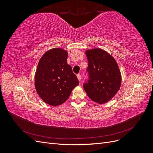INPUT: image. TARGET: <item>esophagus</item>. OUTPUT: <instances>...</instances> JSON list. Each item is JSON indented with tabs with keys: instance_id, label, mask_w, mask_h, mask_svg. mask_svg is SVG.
Segmentation results:
<instances>
[{
	"instance_id": "34e87169",
	"label": "esophagus",
	"mask_w": 153,
	"mask_h": 153,
	"mask_svg": "<svg viewBox=\"0 0 153 153\" xmlns=\"http://www.w3.org/2000/svg\"><path fill=\"white\" fill-rule=\"evenodd\" d=\"M76 76H77V78H78V80H79V81L80 82V81H81V79H82V78H81V75H80V74H77V75H76Z\"/></svg>"
}]
</instances>
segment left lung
I'll return each mask as SVG.
<instances>
[{"label": "left lung", "instance_id": "1", "mask_svg": "<svg viewBox=\"0 0 153 153\" xmlns=\"http://www.w3.org/2000/svg\"><path fill=\"white\" fill-rule=\"evenodd\" d=\"M88 79L83 84L87 96L100 104L107 102L119 91L121 83V72L115 60L100 48L86 51Z\"/></svg>", "mask_w": 153, "mask_h": 153}]
</instances>
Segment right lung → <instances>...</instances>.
Segmentation results:
<instances>
[{"label":"right lung","mask_w":153,"mask_h":153,"mask_svg":"<svg viewBox=\"0 0 153 153\" xmlns=\"http://www.w3.org/2000/svg\"><path fill=\"white\" fill-rule=\"evenodd\" d=\"M68 52L62 48L50 50L41 58L35 75V87L46 103L57 106L64 103L79 84L67 63Z\"/></svg>","instance_id":"right-lung-1"}]
</instances>
